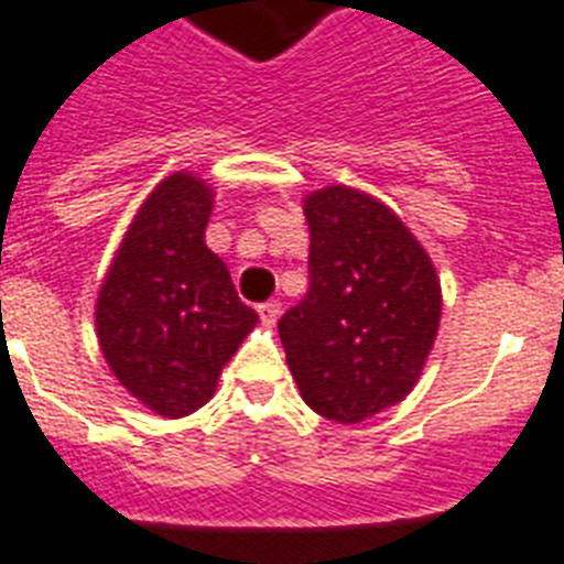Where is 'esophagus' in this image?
Masks as SVG:
<instances>
[{
    "label": "esophagus",
    "instance_id": "obj_1",
    "mask_svg": "<svg viewBox=\"0 0 564 564\" xmlns=\"http://www.w3.org/2000/svg\"><path fill=\"white\" fill-rule=\"evenodd\" d=\"M260 318H263L265 327H272L281 318V301H265V304H260Z\"/></svg>",
    "mask_w": 564,
    "mask_h": 564
}]
</instances>
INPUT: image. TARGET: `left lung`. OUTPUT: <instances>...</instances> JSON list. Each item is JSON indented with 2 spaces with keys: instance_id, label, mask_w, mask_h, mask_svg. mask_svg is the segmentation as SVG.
Listing matches in <instances>:
<instances>
[{
  "instance_id": "left-lung-1",
  "label": "left lung",
  "mask_w": 564,
  "mask_h": 564,
  "mask_svg": "<svg viewBox=\"0 0 564 564\" xmlns=\"http://www.w3.org/2000/svg\"><path fill=\"white\" fill-rule=\"evenodd\" d=\"M310 290L278 322L310 410L360 424L419 383L442 316L427 251L383 202L325 187L304 198Z\"/></svg>"
}]
</instances>
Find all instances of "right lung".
<instances>
[{
	"label": "right lung",
	"mask_w": 564,
	"mask_h": 564,
	"mask_svg": "<svg viewBox=\"0 0 564 564\" xmlns=\"http://www.w3.org/2000/svg\"><path fill=\"white\" fill-rule=\"evenodd\" d=\"M210 210L202 178H163L137 210L96 301L110 371L163 419L210 401L221 366L257 325L228 265L204 246Z\"/></svg>",
	"instance_id": "1"
}]
</instances>
